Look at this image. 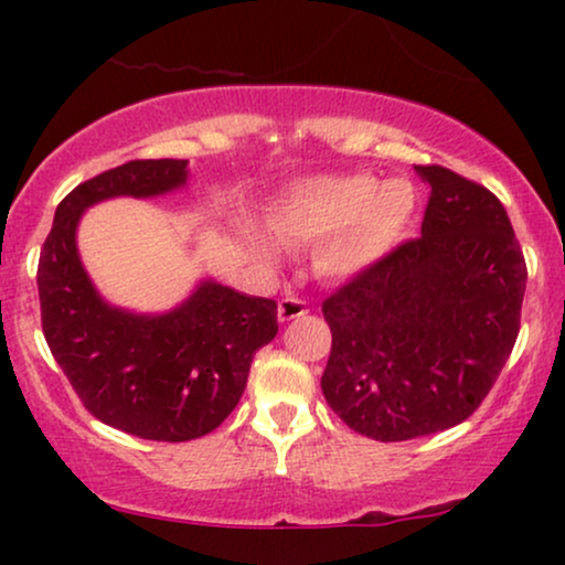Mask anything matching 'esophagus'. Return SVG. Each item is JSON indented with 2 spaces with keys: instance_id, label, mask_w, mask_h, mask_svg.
Masks as SVG:
<instances>
[{
  "instance_id": "1",
  "label": "esophagus",
  "mask_w": 565,
  "mask_h": 565,
  "mask_svg": "<svg viewBox=\"0 0 565 565\" xmlns=\"http://www.w3.org/2000/svg\"><path fill=\"white\" fill-rule=\"evenodd\" d=\"M306 313H308L306 300H300L296 296H285L280 300V306H277V319H280V321L300 319V316H306Z\"/></svg>"
}]
</instances>
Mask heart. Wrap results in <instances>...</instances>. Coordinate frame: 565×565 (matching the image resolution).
<instances>
[{"label":"heart","instance_id":"obj_1","mask_svg":"<svg viewBox=\"0 0 565 565\" xmlns=\"http://www.w3.org/2000/svg\"><path fill=\"white\" fill-rule=\"evenodd\" d=\"M414 195L401 184L358 177H316L292 188L273 213V231L285 246H313V265L327 277H352L381 257L406 226ZM259 254L275 257L257 238Z\"/></svg>","mask_w":565,"mask_h":565}]
</instances>
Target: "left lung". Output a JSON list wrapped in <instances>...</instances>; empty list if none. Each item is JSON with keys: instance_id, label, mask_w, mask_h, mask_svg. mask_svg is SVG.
<instances>
[{"instance_id": "1", "label": "left lung", "mask_w": 565, "mask_h": 565, "mask_svg": "<svg viewBox=\"0 0 565 565\" xmlns=\"http://www.w3.org/2000/svg\"><path fill=\"white\" fill-rule=\"evenodd\" d=\"M422 236L323 300L321 391L347 427L381 443L466 422L520 334L527 265L499 198L429 164Z\"/></svg>"}]
</instances>
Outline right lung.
Here are the masks:
<instances>
[{
  "mask_svg": "<svg viewBox=\"0 0 565 565\" xmlns=\"http://www.w3.org/2000/svg\"><path fill=\"white\" fill-rule=\"evenodd\" d=\"M188 159H138L82 182L56 207L38 262L45 342L84 408L157 443H188L234 412L254 354L277 334V303L203 280L167 313L103 300L76 249L89 205L157 198L188 184Z\"/></svg>",
  "mask_w": 565,
  "mask_h": 565,
  "instance_id": "right-lung-1",
  "label": "right lung"
}]
</instances>
